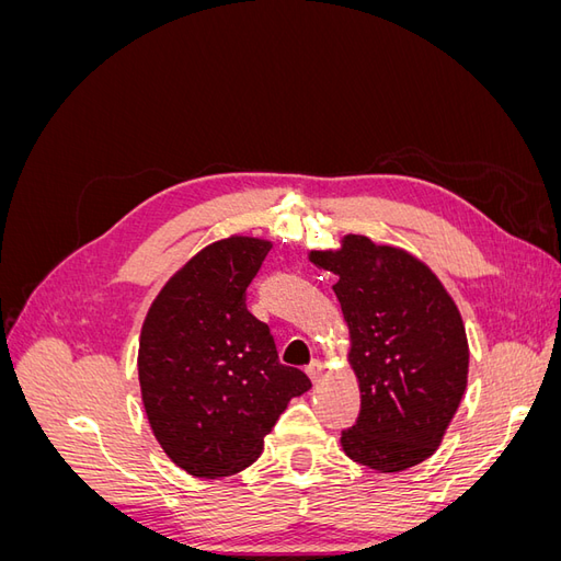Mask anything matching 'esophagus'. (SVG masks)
Returning <instances> with one entry per match:
<instances>
[{
  "label": "esophagus",
  "instance_id": "34e87169",
  "mask_svg": "<svg viewBox=\"0 0 561 561\" xmlns=\"http://www.w3.org/2000/svg\"><path fill=\"white\" fill-rule=\"evenodd\" d=\"M307 375H309V379L316 383V381H320V377H322V363L320 360H311V365L307 367Z\"/></svg>",
  "mask_w": 561,
  "mask_h": 561
}]
</instances>
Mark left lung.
Here are the masks:
<instances>
[{"label": "left lung", "instance_id": "left-lung-1", "mask_svg": "<svg viewBox=\"0 0 561 561\" xmlns=\"http://www.w3.org/2000/svg\"><path fill=\"white\" fill-rule=\"evenodd\" d=\"M309 260L336 276L360 386L358 421L342 431L346 456L379 472L426 461L468 383V339L454 299L414 254L367 236L348 233L342 248L311 250Z\"/></svg>", "mask_w": 561, "mask_h": 561}]
</instances>
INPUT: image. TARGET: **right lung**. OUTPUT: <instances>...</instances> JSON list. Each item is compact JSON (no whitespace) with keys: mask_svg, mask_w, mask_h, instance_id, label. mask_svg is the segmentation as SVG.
Returning a JSON list of instances; mask_svg holds the SVG:
<instances>
[{"mask_svg":"<svg viewBox=\"0 0 561 561\" xmlns=\"http://www.w3.org/2000/svg\"><path fill=\"white\" fill-rule=\"evenodd\" d=\"M268 241L231 236L203 248L163 285L140 332L138 377L149 426L175 466L227 478L257 461L264 435L309 377L278 363L245 290Z\"/></svg>","mask_w":561,"mask_h":561,"instance_id":"obj_1","label":"right lung"}]
</instances>
